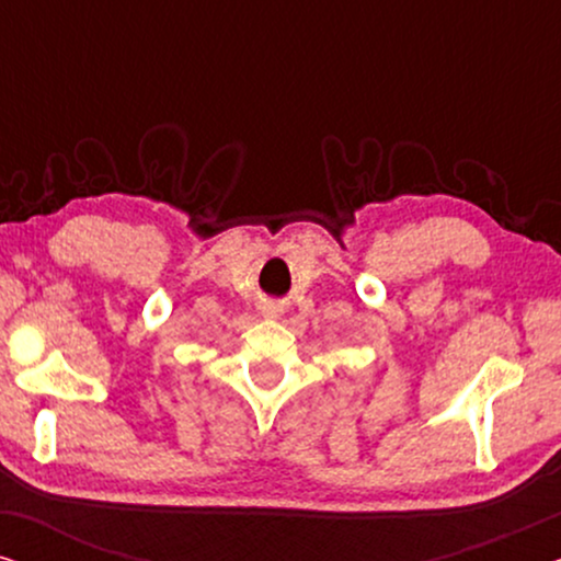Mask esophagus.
Masks as SVG:
<instances>
[{
    "instance_id": "esophagus-1",
    "label": "esophagus",
    "mask_w": 561,
    "mask_h": 561,
    "mask_svg": "<svg viewBox=\"0 0 561 561\" xmlns=\"http://www.w3.org/2000/svg\"><path fill=\"white\" fill-rule=\"evenodd\" d=\"M275 311H278V309H267V317H275Z\"/></svg>"
}]
</instances>
